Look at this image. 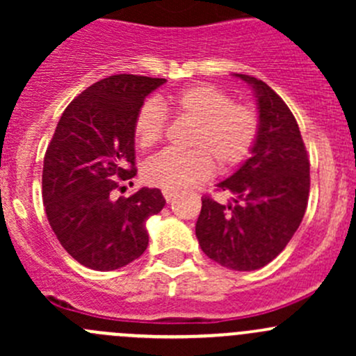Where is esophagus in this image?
Returning <instances> with one entry per match:
<instances>
[{"instance_id": "1", "label": "esophagus", "mask_w": 356, "mask_h": 356, "mask_svg": "<svg viewBox=\"0 0 356 356\" xmlns=\"http://www.w3.org/2000/svg\"><path fill=\"white\" fill-rule=\"evenodd\" d=\"M163 196H165V200H167V203H170V201L174 200L175 193L174 191H168V189H163Z\"/></svg>"}]
</instances>
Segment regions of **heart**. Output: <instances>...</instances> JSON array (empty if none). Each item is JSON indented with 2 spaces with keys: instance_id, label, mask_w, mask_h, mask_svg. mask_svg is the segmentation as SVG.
Masks as SVG:
<instances>
[{
  "instance_id": "obj_1",
  "label": "heart",
  "mask_w": 356,
  "mask_h": 356,
  "mask_svg": "<svg viewBox=\"0 0 356 356\" xmlns=\"http://www.w3.org/2000/svg\"><path fill=\"white\" fill-rule=\"evenodd\" d=\"M168 105L179 118L191 122L189 152H163L146 161V182L168 191H181L207 181L213 172V160L220 170H231L250 156L258 138V111L246 103H234L224 89L196 84L172 95ZM167 113L155 99L139 106L134 117V141L148 149L163 138Z\"/></svg>"
}]
</instances>
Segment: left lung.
Listing matches in <instances>:
<instances>
[{
    "instance_id": "left-lung-1",
    "label": "left lung",
    "mask_w": 356,
    "mask_h": 356,
    "mask_svg": "<svg viewBox=\"0 0 356 356\" xmlns=\"http://www.w3.org/2000/svg\"><path fill=\"white\" fill-rule=\"evenodd\" d=\"M257 96L258 138L251 156L217 191L231 193L227 204L201 198L196 238L222 267L257 270L270 264L303 220L310 195V160L300 127L281 96L264 81L236 74Z\"/></svg>"
}]
</instances>
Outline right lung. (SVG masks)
Returning a JSON list of instances; mask_svg holds the SVG:
<instances>
[{"label":"right lung","mask_w":356,"mask_h":356,"mask_svg":"<svg viewBox=\"0 0 356 356\" xmlns=\"http://www.w3.org/2000/svg\"><path fill=\"white\" fill-rule=\"evenodd\" d=\"M165 79L118 74L82 91L62 113L42 165L46 217L60 245L92 270H115L148 248L146 220L165 207L160 189L111 200L136 175L134 117Z\"/></svg>","instance_id":"add662e5"}]
</instances>
